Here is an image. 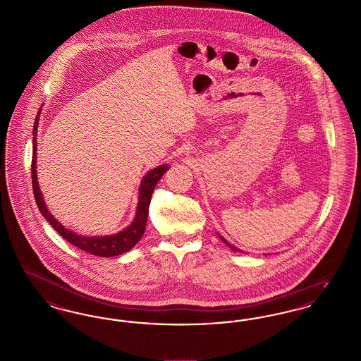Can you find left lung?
<instances>
[{"instance_id": "8db88e82", "label": "left lung", "mask_w": 361, "mask_h": 361, "mask_svg": "<svg viewBox=\"0 0 361 361\" xmlns=\"http://www.w3.org/2000/svg\"><path fill=\"white\" fill-rule=\"evenodd\" d=\"M221 238H222V237H221ZM222 240H224V243H227V245H228V246H230V247H231V249H233V250H234V252H242V250H238V249H237V247H234V246H231V245H230V243H228V242H227V240H224V238H222Z\"/></svg>"}]
</instances>
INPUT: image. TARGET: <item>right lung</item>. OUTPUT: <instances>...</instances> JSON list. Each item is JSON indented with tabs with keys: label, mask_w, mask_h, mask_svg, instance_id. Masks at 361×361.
I'll return each mask as SVG.
<instances>
[{
	"label": "right lung",
	"mask_w": 361,
	"mask_h": 361,
	"mask_svg": "<svg viewBox=\"0 0 361 361\" xmlns=\"http://www.w3.org/2000/svg\"><path fill=\"white\" fill-rule=\"evenodd\" d=\"M39 114L40 112H37L34 124V146H32L31 176H32L35 202L39 207V211L42 212V215L73 246H77L78 249L84 250L86 253H90L93 256L114 257V256H119V255L128 252L130 249H133L145 233L147 215H149V206H150V200H152V195H153L155 185L161 180L162 174L166 172L169 168L166 165H162V166L155 168L152 172H149L145 176V178L140 184V188H139L137 216H135L134 222L130 224L126 230H123L115 235H109V237H81L78 234H74V233L69 231L68 228H65L59 222H56V219L52 216L51 214L49 212V209L46 208V204H44L43 197H42V193L39 190L37 180H36V169H35L36 168V130H37Z\"/></svg>",
	"instance_id": "add662e5"
}]
</instances>
